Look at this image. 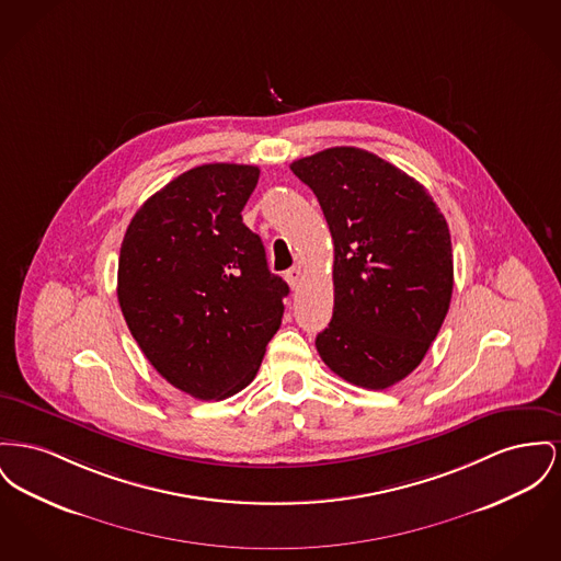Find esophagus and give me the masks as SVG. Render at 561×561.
<instances>
[{"mask_svg": "<svg viewBox=\"0 0 561 561\" xmlns=\"http://www.w3.org/2000/svg\"><path fill=\"white\" fill-rule=\"evenodd\" d=\"M300 279H302V268L300 266H293V268L286 271V282L290 284L293 290L300 284Z\"/></svg>", "mask_w": 561, "mask_h": 561, "instance_id": "obj_1", "label": "esophagus"}]
</instances>
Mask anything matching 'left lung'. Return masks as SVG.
<instances>
[{
    "label": "left lung",
    "mask_w": 561,
    "mask_h": 561,
    "mask_svg": "<svg viewBox=\"0 0 561 561\" xmlns=\"http://www.w3.org/2000/svg\"><path fill=\"white\" fill-rule=\"evenodd\" d=\"M334 243V307L316 339L345 381L386 390L424 360L454 293L451 234L428 191L352 146L295 161Z\"/></svg>",
    "instance_id": "1"
}]
</instances>
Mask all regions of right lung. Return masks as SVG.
Returning <instances> with one entry per match:
<instances>
[{
    "label": "right lung",
    "mask_w": 561,
    "mask_h": 561,
    "mask_svg": "<svg viewBox=\"0 0 561 561\" xmlns=\"http://www.w3.org/2000/svg\"><path fill=\"white\" fill-rule=\"evenodd\" d=\"M259 175L234 163L178 175L137 209L121 245L116 293L133 339L198 400L237 394L256 377L290 293L241 218Z\"/></svg>",
    "instance_id": "right-lung-1"
}]
</instances>
